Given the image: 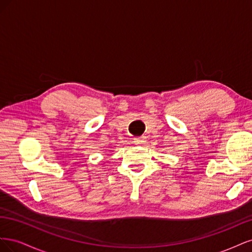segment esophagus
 <instances>
[{"label":"esophagus","mask_w":252,"mask_h":252,"mask_svg":"<svg viewBox=\"0 0 252 252\" xmlns=\"http://www.w3.org/2000/svg\"><path fill=\"white\" fill-rule=\"evenodd\" d=\"M133 142H134V144H136V145L145 144V142H146V138H145L144 135L138 136V138H134V139H133Z\"/></svg>","instance_id":"esophagus-1"}]
</instances>
